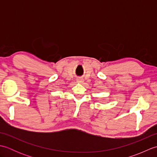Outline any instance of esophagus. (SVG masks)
Instances as JSON below:
<instances>
[{"label": "esophagus", "mask_w": 157, "mask_h": 157, "mask_svg": "<svg viewBox=\"0 0 157 157\" xmlns=\"http://www.w3.org/2000/svg\"><path fill=\"white\" fill-rule=\"evenodd\" d=\"M77 82H78V83H82L83 82H84V80H83L82 79H80V78H79V79H77Z\"/></svg>", "instance_id": "esophagus-1"}]
</instances>
